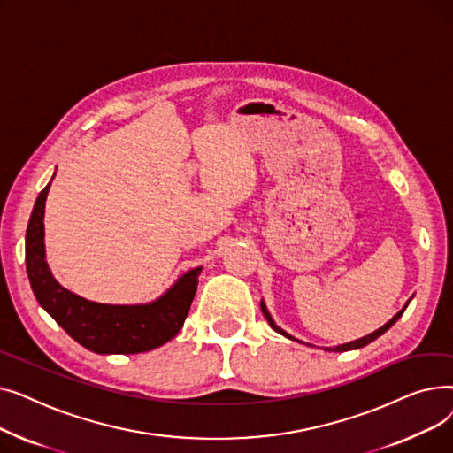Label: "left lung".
Wrapping results in <instances>:
<instances>
[{
	"instance_id": "1",
	"label": "left lung",
	"mask_w": 453,
	"mask_h": 453,
	"mask_svg": "<svg viewBox=\"0 0 453 453\" xmlns=\"http://www.w3.org/2000/svg\"><path fill=\"white\" fill-rule=\"evenodd\" d=\"M411 301V299H410ZM410 301L403 304V308L400 312H396L384 326H380L378 330H374V332H371V334H367V336H364V338H360V340H354V342H350V343H343V345H336V347H325V350H332V352H345V350H352V349H362V347H365V345H369L371 342H374L376 338H380L384 334V332H388L400 318H402V314H403V311H406L408 308V304H410ZM260 311H263V314H265V318L268 319V323H270V326L275 330V332H279V334H282L284 338H288V340H294V342H299V340H296V338H292L288 332H284L280 326H277L275 325V321L272 319V316H270V312H268V308H266V304H265V301H260Z\"/></svg>"
}]
</instances>
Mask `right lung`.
I'll list each match as a JSON object with an SVG mask.
<instances>
[{
  "label": "right lung",
  "mask_w": 453,
  "mask_h": 453,
  "mask_svg": "<svg viewBox=\"0 0 453 453\" xmlns=\"http://www.w3.org/2000/svg\"><path fill=\"white\" fill-rule=\"evenodd\" d=\"M50 187L38 195L26 234L27 275L43 311L77 343L97 354H137L171 342L185 323L202 266L183 273L149 304H103L65 290L45 263L43 212Z\"/></svg>",
  "instance_id": "1"
}]
</instances>
